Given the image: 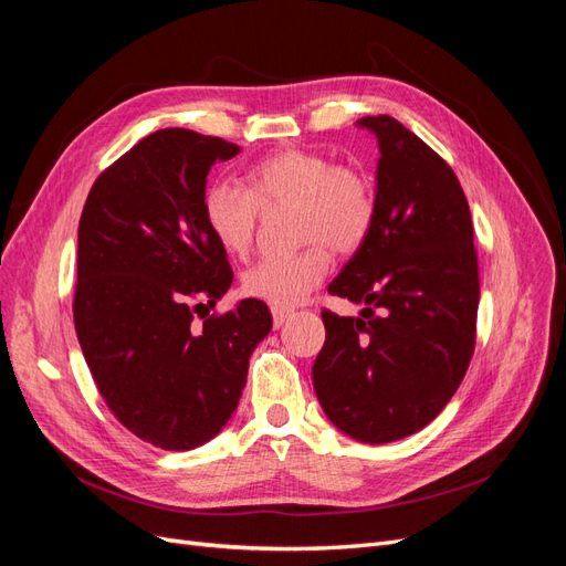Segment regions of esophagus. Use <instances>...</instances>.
I'll return each mask as SVG.
<instances>
[{
  "label": "esophagus",
  "mask_w": 566,
  "mask_h": 566,
  "mask_svg": "<svg viewBox=\"0 0 566 566\" xmlns=\"http://www.w3.org/2000/svg\"><path fill=\"white\" fill-rule=\"evenodd\" d=\"M271 316H273V325L281 328V325L293 316V310H287V306H271Z\"/></svg>",
  "instance_id": "1"
}]
</instances>
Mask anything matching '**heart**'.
Returning a JSON list of instances; mask_svg holds the SVG:
<instances>
[{
    "mask_svg": "<svg viewBox=\"0 0 566 566\" xmlns=\"http://www.w3.org/2000/svg\"><path fill=\"white\" fill-rule=\"evenodd\" d=\"M293 205L297 238L293 254H269L243 276V293L271 306H293L321 283L331 252L361 250L378 219L373 181L352 165L314 148H281L254 163L245 188L214 181L202 193V219L219 248L243 256L254 243L262 210Z\"/></svg>",
    "mask_w": 566,
    "mask_h": 566,
    "instance_id": "b5f03b06",
    "label": "heart"
}]
</instances>
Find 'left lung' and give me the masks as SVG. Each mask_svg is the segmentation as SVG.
Returning a JSON list of instances; mask_svg holds the SVG:
<instances>
[{"mask_svg": "<svg viewBox=\"0 0 566 566\" xmlns=\"http://www.w3.org/2000/svg\"><path fill=\"white\" fill-rule=\"evenodd\" d=\"M378 136V219L328 293L364 318L323 310L314 389L342 432L387 443L416 434L451 401L476 339L479 264L470 205L449 163L389 115Z\"/></svg>", "mask_w": 566, "mask_h": 566, "instance_id": "obj_1", "label": "left lung"}]
</instances>
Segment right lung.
<instances>
[{
  "label": "right lung",
  "mask_w": 566,
  "mask_h": 566,
  "mask_svg": "<svg viewBox=\"0 0 566 566\" xmlns=\"http://www.w3.org/2000/svg\"><path fill=\"white\" fill-rule=\"evenodd\" d=\"M238 153L219 136L158 129L98 175L80 217L82 354L111 413L165 451L196 449L229 422L250 354L271 331L260 300L205 316L233 271L202 219V193L212 165Z\"/></svg>",
  "instance_id": "1"
}]
</instances>
